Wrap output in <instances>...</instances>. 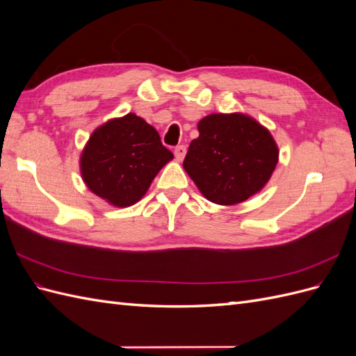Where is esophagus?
<instances>
[{"label": "esophagus", "mask_w": 356, "mask_h": 356, "mask_svg": "<svg viewBox=\"0 0 356 356\" xmlns=\"http://www.w3.org/2000/svg\"><path fill=\"white\" fill-rule=\"evenodd\" d=\"M186 153H187V147H186V145H178V147H175V149H174V154H175V157H177L178 161H181L182 159L186 157Z\"/></svg>", "instance_id": "34e87169"}]
</instances>
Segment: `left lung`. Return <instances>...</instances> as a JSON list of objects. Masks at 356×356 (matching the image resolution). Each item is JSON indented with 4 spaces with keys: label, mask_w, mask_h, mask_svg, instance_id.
I'll return each instance as SVG.
<instances>
[{
    "label": "left lung",
    "mask_w": 356,
    "mask_h": 356,
    "mask_svg": "<svg viewBox=\"0 0 356 356\" xmlns=\"http://www.w3.org/2000/svg\"><path fill=\"white\" fill-rule=\"evenodd\" d=\"M184 159L186 172L208 200L232 207L270 179L279 159L273 136L252 117L209 114L197 124Z\"/></svg>",
    "instance_id": "obj_1"
}]
</instances>
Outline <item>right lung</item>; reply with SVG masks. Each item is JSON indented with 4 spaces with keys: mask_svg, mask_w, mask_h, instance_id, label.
Returning a JSON list of instances; mask_svg holds the SVG:
<instances>
[{
    "mask_svg": "<svg viewBox=\"0 0 356 356\" xmlns=\"http://www.w3.org/2000/svg\"><path fill=\"white\" fill-rule=\"evenodd\" d=\"M174 159L156 129L129 113L99 126L81 157V177L92 193L113 207L126 208L141 200L152 181Z\"/></svg>",
    "mask_w": 356,
    "mask_h": 356,
    "instance_id": "obj_1",
    "label": "right lung"
}]
</instances>
